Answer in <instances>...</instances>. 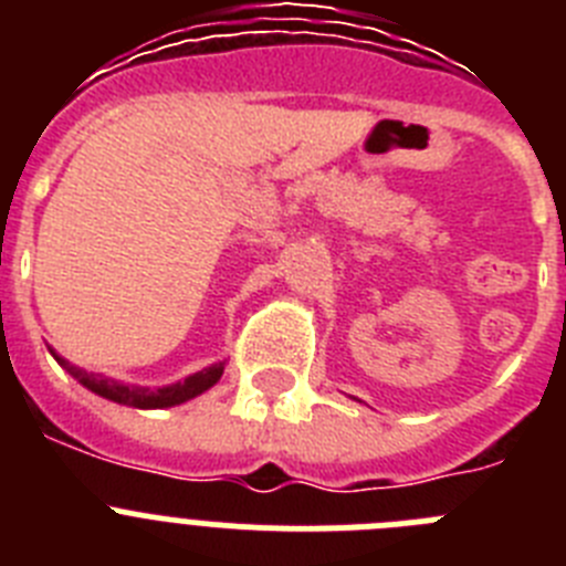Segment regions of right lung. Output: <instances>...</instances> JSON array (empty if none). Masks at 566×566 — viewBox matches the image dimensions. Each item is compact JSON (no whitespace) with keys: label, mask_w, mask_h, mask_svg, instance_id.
<instances>
[{"label":"right lung","mask_w":566,"mask_h":566,"mask_svg":"<svg viewBox=\"0 0 566 566\" xmlns=\"http://www.w3.org/2000/svg\"><path fill=\"white\" fill-rule=\"evenodd\" d=\"M50 354H53L64 371H67L73 379H78L87 391L98 394V397L109 399V402L142 408V411H153V408H175V405L201 397L203 391H209V388L223 377V365H227V363H212L207 365V368H201L198 374H189L187 379H178V382L172 385H158V388H147V385H127V382H118V379L102 377V374L84 371V368H78V365L59 357L53 348H50Z\"/></svg>","instance_id":"1"}]
</instances>
